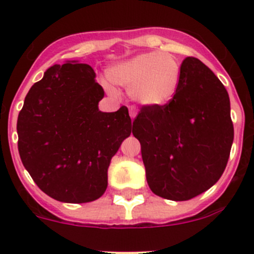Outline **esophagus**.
I'll return each instance as SVG.
<instances>
[{
	"label": "esophagus",
	"mask_w": 254,
	"mask_h": 254,
	"mask_svg": "<svg viewBox=\"0 0 254 254\" xmlns=\"http://www.w3.org/2000/svg\"><path fill=\"white\" fill-rule=\"evenodd\" d=\"M129 114H130V117H131V119H134V118L136 117V114H137L136 107L130 106V107H129Z\"/></svg>",
	"instance_id": "1"
}]
</instances>
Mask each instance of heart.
I'll use <instances>...</instances> for the list:
<instances>
[{
    "label": "heart",
    "instance_id": "1",
    "mask_svg": "<svg viewBox=\"0 0 254 254\" xmlns=\"http://www.w3.org/2000/svg\"><path fill=\"white\" fill-rule=\"evenodd\" d=\"M182 67L173 54H140L109 71L113 83L130 88V94L137 103L148 107L165 106L173 98L181 81ZM107 91L115 93L111 84Z\"/></svg>",
    "mask_w": 254,
    "mask_h": 254
}]
</instances>
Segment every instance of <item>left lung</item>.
<instances>
[{
  "label": "left lung",
  "instance_id": "obj_1",
  "mask_svg": "<svg viewBox=\"0 0 254 254\" xmlns=\"http://www.w3.org/2000/svg\"><path fill=\"white\" fill-rule=\"evenodd\" d=\"M181 67L173 98L165 106H142L132 122L148 187L175 201L189 200L219 181L234 141L224 84L193 56Z\"/></svg>",
  "mask_w": 254,
  "mask_h": 254
}]
</instances>
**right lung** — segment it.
<instances>
[{"instance_id":"obj_1","label":"right lung","mask_w":254,"mask_h":254,"mask_svg":"<svg viewBox=\"0 0 254 254\" xmlns=\"http://www.w3.org/2000/svg\"><path fill=\"white\" fill-rule=\"evenodd\" d=\"M94 77L87 64L51 66L29 89L18 115L23 166L45 194L64 203L103 195L112 157L131 134L127 107L98 109L104 91Z\"/></svg>"}]
</instances>
